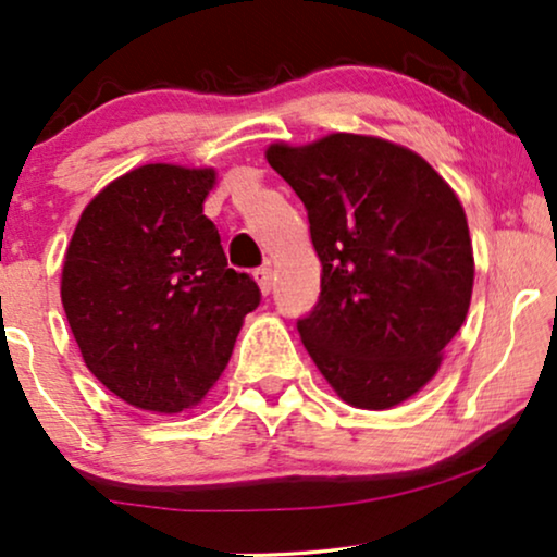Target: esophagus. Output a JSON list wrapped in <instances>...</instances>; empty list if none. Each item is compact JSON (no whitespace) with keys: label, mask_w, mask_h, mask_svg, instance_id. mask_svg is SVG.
<instances>
[{"label":"esophagus","mask_w":557,"mask_h":557,"mask_svg":"<svg viewBox=\"0 0 557 557\" xmlns=\"http://www.w3.org/2000/svg\"><path fill=\"white\" fill-rule=\"evenodd\" d=\"M253 278H256L258 288H261V294L269 296L271 294V286H273V271L269 269V265H263V269H256L253 271Z\"/></svg>","instance_id":"1"}]
</instances>
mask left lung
<instances>
[{"instance_id":"obj_1","label":"left lung","mask_w":557,"mask_h":557,"mask_svg":"<svg viewBox=\"0 0 557 557\" xmlns=\"http://www.w3.org/2000/svg\"><path fill=\"white\" fill-rule=\"evenodd\" d=\"M265 159L307 208L322 263L304 347L349 406H400L436 375L471 304L459 197L421 154L380 136L276 141Z\"/></svg>"}]
</instances>
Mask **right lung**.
<instances>
[{"instance_id": "1", "label": "right lung", "mask_w": 557, "mask_h": 557, "mask_svg": "<svg viewBox=\"0 0 557 557\" xmlns=\"http://www.w3.org/2000/svg\"><path fill=\"white\" fill-rule=\"evenodd\" d=\"M215 180L212 166H136L86 205L65 248L60 299L83 362L149 413L202 403L261 301L202 215Z\"/></svg>"}]
</instances>
